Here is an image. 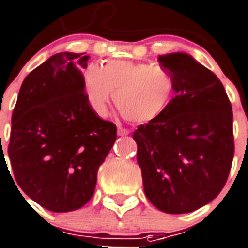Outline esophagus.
<instances>
[{"label": "esophagus", "mask_w": 248, "mask_h": 248, "mask_svg": "<svg viewBox=\"0 0 248 248\" xmlns=\"http://www.w3.org/2000/svg\"><path fill=\"white\" fill-rule=\"evenodd\" d=\"M118 134L119 136H128L129 134V130L123 128V126H118Z\"/></svg>", "instance_id": "obj_1"}]
</instances>
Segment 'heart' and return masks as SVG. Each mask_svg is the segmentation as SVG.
Listing matches in <instances>:
<instances>
[{
    "mask_svg": "<svg viewBox=\"0 0 248 248\" xmlns=\"http://www.w3.org/2000/svg\"><path fill=\"white\" fill-rule=\"evenodd\" d=\"M83 87L91 108L105 116L114 102L130 123H148L165 111L174 94L171 73L150 62L112 60L104 66L88 64L83 71Z\"/></svg>",
    "mask_w": 248,
    "mask_h": 248,
    "instance_id": "1",
    "label": "heart"
}]
</instances>
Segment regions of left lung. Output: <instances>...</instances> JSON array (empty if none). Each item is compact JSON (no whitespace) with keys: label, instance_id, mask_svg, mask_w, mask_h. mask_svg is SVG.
Instances as JSON below:
<instances>
[{"label":"left lung","instance_id":"1","mask_svg":"<svg viewBox=\"0 0 248 248\" xmlns=\"http://www.w3.org/2000/svg\"><path fill=\"white\" fill-rule=\"evenodd\" d=\"M175 97L155 120L133 133L144 193L168 214L195 211L217 197L231 171L233 112L213 71L183 52L158 56Z\"/></svg>","mask_w":248,"mask_h":248}]
</instances>
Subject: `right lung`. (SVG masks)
I'll list each match as a JSON object with an SVG mask.
<instances>
[{
	"mask_svg": "<svg viewBox=\"0 0 248 248\" xmlns=\"http://www.w3.org/2000/svg\"><path fill=\"white\" fill-rule=\"evenodd\" d=\"M88 59L60 52L35 68L11 118L14 177L28 197L53 213L74 211L92 199L98 168L116 140L114 123L98 118L87 101L80 70Z\"/></svg>",
	"mask_w": 248,
	"mask_h": 248,
	"instance_id": "right-lung-1",
	"label": "right lung"
}]
</instances>
